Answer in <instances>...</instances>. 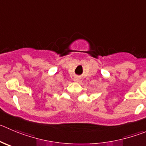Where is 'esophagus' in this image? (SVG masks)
Here are the masks:
<instances>
[{"label":"esophagus","instance_id":"esophagus-1","mask_svg":"<svg viewBox=\"0 0 146 146\" xmlns=\"http://www.w3.org/2000/svg\"><path fill=\"white\" fill-rule=\"evenodd\" d=\"M74 81H76V82H78V81H80V78L79 77H76L74 78Z\"/></svg>","mask_w":146,"mask_h":146}]
</instances>
